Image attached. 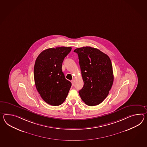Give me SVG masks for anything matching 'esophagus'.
<instances>
[{
    "mask_svg": "<svg viewBox=\"0 0 147 147\" xmlns=\"http://www.w3.org/2000/svg\"><path fill=\"white\" fill-rule=\"evenodd\" d=\"M71 82H72V86H73L74 85V83H75V81H74V80H72V81H71Z\"/></svg>",
    "mask_w": 147,
    "mask_h": 147,
    "instance_id": "1",
    "label": "esophagus"
}]
</instances>
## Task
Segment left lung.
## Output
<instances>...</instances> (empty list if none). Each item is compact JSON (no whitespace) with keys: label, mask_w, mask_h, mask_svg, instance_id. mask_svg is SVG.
I'll return each instance as SVG.
<instances>
[{"label":"left lung","mask_w":147,"mask_h":147,"mask_svg":"<svg viewBox=\"0 0 147 147\" xmlns=\"http://www.w3.org/2000/svg\"><path fill=\"white\" fill-rule=\"evenodd\" d=\"M74 51L79 56L84 86L79 93L85 104L94 106L107 97L114 81L111 61L97 48L83 47Z\"/></svg>","instance_id":"8db88e82"}]
</instances>
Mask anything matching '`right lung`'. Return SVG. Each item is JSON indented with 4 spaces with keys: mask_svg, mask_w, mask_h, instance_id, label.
Returning a JSON list of instances; mask_svg holds the SVG:
<instances>
[{
    "mask_svg": "<svg viewBox=\"0 0 147 147\" xmlns=\"http://www.w3.org/2000/svg\"><path fill=\"white\" fill-rule=\"evenodd\" d=\"M71 49L69 47L49 48L36 59L34 66L36 88L43 100L50 105L63 104L72 86L62 72V63Z\"/></svg>",
    "mask_w": 147,
    "mask_h": 147,
    "instance_id": "right-lung-1",
    "label": "right lung"
}]
</instances>
